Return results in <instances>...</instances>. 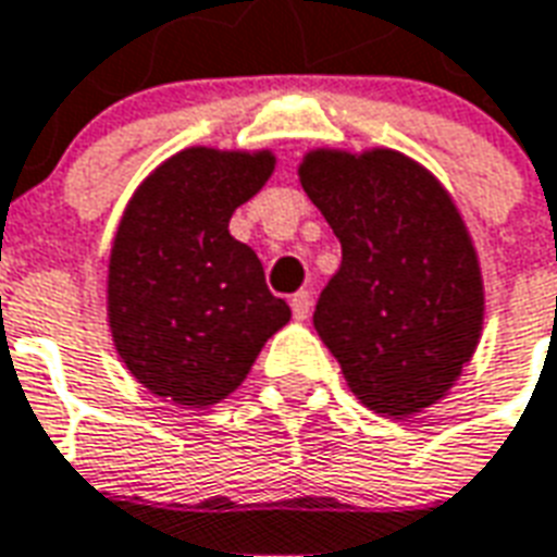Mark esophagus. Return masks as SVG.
Listing matches in <instances>:
<instances>
[{
    "label": "esophagus",
    "instance_id": "1",
    "mask_svg": "<svg viewBox=\"0 0 557 557\" xmlns=\"http://www.w3.org/2000/svg\"><path fill=\"white\" fill-rule=\"evenodd\" d=\"M312 310V298L310 292H298V295H292V315L298 321H304L310 315Z\"/></svg>",
    "mask_w": 557,
    "mask_h": 557
}]
</instances>
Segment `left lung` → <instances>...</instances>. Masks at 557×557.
<instances>
[{"mask_svg": "<svg viewBox=\"0 0 557 557\" xmlns=\"http://www.w3.org/2000/svg\"><path fill=\"white\" fill-rule=\"evenodd\" d=\"M298 180L342 245L312 324L362 407L440 405L484 331V274L455 197L393 147H312Z\"/></svg>", "mask_w": 557, "mask_h": 557, "instance_id": "1", "label": "left lung"}]
</instances>
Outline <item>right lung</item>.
Returning <instances> with one entry per match:
<instances>
[{
	"label": "right lung",
	"instance_id": "right-lung-1",
	"mask_svg": "<svg viewBox=\"0 0 557 557\" xmlns=\"http://www.w3.org/2000/svg\"><path fill=\"white\" fill-rule=\"evenodd\" d=\"M274 150L195 144L144 176L123 209L106 271L114 351L144 389L180 407L224 401L292 310L265 286L230 218L274 174Z\"/></svg>",
	"mask_w": 557,
	"mask_h": 557
}]
</instances>
